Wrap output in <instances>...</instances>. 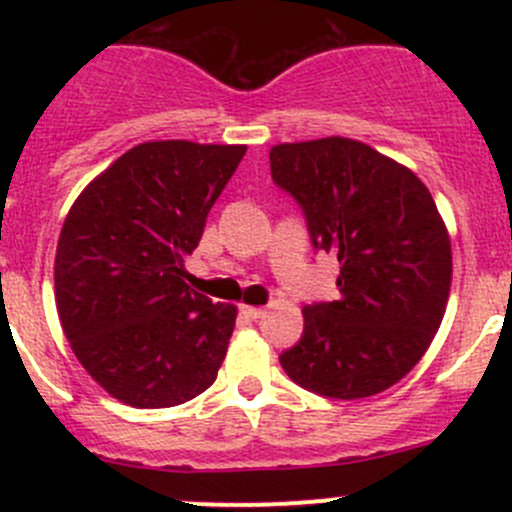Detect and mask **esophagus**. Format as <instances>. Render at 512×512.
<instances>
[{
	"label": "esophagus",
	"instance_id": "34e87169",
	"mask_svg": "<svg viewBox=\"0 0 512 512\" xmlns=\"http://www.w3.org/2000/svg\"><path fill=\"white\" fill-rule=\"evenodd\" d=\"M240 312L245 314L247 319H252V322H257V319H262V317H265V314H267V309H262V307H247V304H245V307H242Z\"/></svg>",
	"mask_w": 512,
	"mask_h": 512
}]
</instances>
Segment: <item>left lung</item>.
Here are the masks:
<instances>
[{
  "label": "left lung",
  "instance_id": "left-lung-1",
  "mask_svg": "<svg viewBox=\"0 0 512 512\" xmlns=\"http://www.w3.org/2000/svg\"><path fill=\"white\" fill-rule=\"evenodd\" d=\"M272 180L294 195L314 247L339 260V297L307 304L280 356L294 384L366 399L399 384L436 337L451 294V235L421 178L354 138L280 143Z\"/></svg>",
  "mask_w": 512,
  "mask_h": 512
}]
</instances>
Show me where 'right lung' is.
<instances>
[{"mask_svg":"<svg viewBox=\"0 0 512 512\" xmlns=\"http://www.w3.org/2000/svg\"><path fill=\"white\" fill-rule=\"evenodd\" d=\"M247 146L148 141L71 205L54 260L61 329L91 379L133 409L203 394L235 329V304L185 285V257Z\"/></svg>","mask_w":512,"mask_h":512,"instance_id":"right-lung-1","label":"right lung"}]
</instances>
